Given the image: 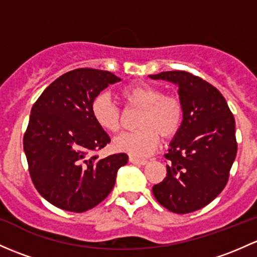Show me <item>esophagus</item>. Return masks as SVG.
I'll use <instances>...</instances> for the list:
<instances>
[{"label": "esophagus", "mask_w": 257, "mask_h": 257, "mask_svg": "<svg viewBox=\"0 0 257 257\" xmlns=\"http://www.w3.org/2000/svg\"><path fill=\"white\" fill-rule=\"evenodd\" d=\"M129 161H131L132 164H134V165H147L148 164V161L147 160H142V159H137V158H133V156H131V158H129Z\"/></svg>", "instance_id": "34e87169"}]
</instances>
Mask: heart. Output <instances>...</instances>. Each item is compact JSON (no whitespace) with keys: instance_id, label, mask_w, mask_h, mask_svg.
I'll return each instance as SVG.
<instances>
[{"instance_id":"heart-1","label":"heart","mask_w":257,"mask_h":257,"mask_svg":"<svg viewBox=\"0 0 257 257\" xmlns=\"http://www.w3.org/2000/svg\"><path fill=\"white\" fill-rule=\"evenodd\" d=\"M128 107L140 109L138 131L124 133L113 140L117 151L134 158L150 155L160 142V136L170 138L177 133L182 123L183 109L180 99L163 94L149 85H132L120 92ZM93 119L104 131L117 133L120 129V112L107 93L97 94L91 104Z\"/></svg>"}]
</instances>
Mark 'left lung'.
<instances>
[{
  "instance_id": "1",
  "label": "left lung",
  "mask_w": 257,
  "mask_h": 257,
  "mask_svg": "<svg viewBox=\"0 0 257 257\" xmlns=\"http://www.w3.org/2000/svg\"><path fill=\"white\" fill-rule=\"evenodd\" d=\"M177 86L182 123L170 143L166 177L153 187L156 201L177 214L198 210L225 187L236 156L235 119L219 91L186 71L149 75Z\"/></svg>"
}]
</instances>
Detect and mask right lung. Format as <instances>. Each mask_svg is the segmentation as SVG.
<instances>
[{
	"mask_svg": "<svg viewBox=\"0 0 257 257\" xmlns=\"http://www.w3.org/2000/svg\"><path fill=\"white\" fill-rule=\"evenodd\" d=\"M120 81L112 72L76 69L50 83L32 107L23 148L37 191L53 206L82 213L101 203L114 186L124 153L92 156L110 142L93 119L97 94Z\"/></svg>",
	"mask_w": 257,
	"mask_h": 257,
	"instance_id": "obj_1",
	"label": "right lung"
}]
</instances>
